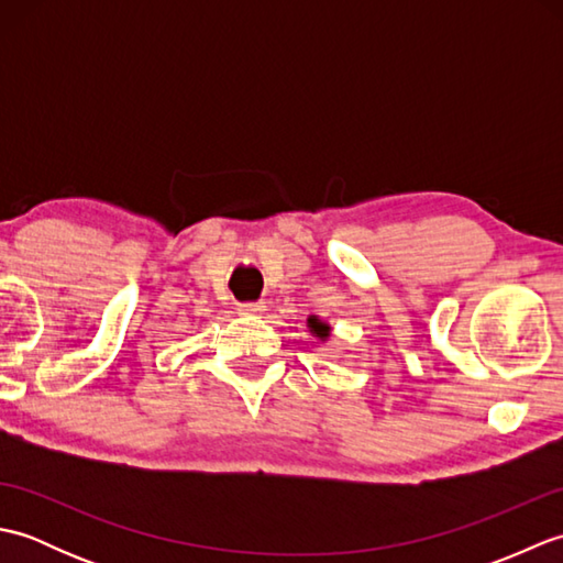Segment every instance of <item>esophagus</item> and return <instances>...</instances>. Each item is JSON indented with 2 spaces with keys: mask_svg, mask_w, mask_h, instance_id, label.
<instances>
[{
  "mask_svg": "<svg viewBox=\"0 0 563 563\" xmlns=\"http://www.w3.org/2000/svg\"><path fill=\"white\" fill-rule=\"evenodd\" d=\"M236 312L242 317H261L263 312H266V302L263 300H256V302H239L236 305Z\"/></svg>",
  "mask_w": 563,
  "mask_h": 563,
  "instance_id": "esophagus-1",
  "label": "esophagus"
}]
</instances>
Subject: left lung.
I'll return each instance as SVG.
<instances>
[{"mask_svg": "<svg viewBox=\"0 0 563 563\" xmlns=\"http://www.w3.org/2000/svg\"><path fill=\"white\" fill-rule=\"evenodd\" d=\"M307 327H309V331H312L314 336H319L321 341L329 339L331 327H329V324H324V321H321V319H317V317H309V319H307Z\"/></svg>", "mask_w": 563, "mask_h": 563, "instance_id": "8db88e82", "label": "left lung"}]
</instances>
